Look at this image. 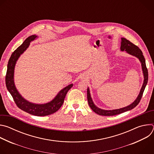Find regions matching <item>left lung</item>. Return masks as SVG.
<instances>
[{"label":"left lung","mask_w":154,"mask_h":154,"mask_svg":"<svg viewBox=\"0 0 154 154\" xmlns=\"http://www.w3.org/2000/svg\"><path fill=\"white\" fill-rule=\"evenodd\" d=\"M120 49H121V51H125L128 54L137 57L140 60V61L141 64V68H142L143 74V76H144L143 83L142 87L140 90L138 96H137V99L131 104H130L129 105H128L127 106L123 107V108L115 109H108H108H101V108L97 107L94 104V103L93 102V100L92 99L91 96L89 87H88L87 99H88V104H89L90 106L91 107V108L93 110V112H94L96 113H97L99 115H101V116H114V115H116L124 113L125 112L130 110V109L134 108L139 103V102L142 97V96H143V92L144 91L145 88L146 86V85L147 83L148 71H147V69L146 68V60L143 55L142 51L140 49V48L138 46H135L132 42H131L130 41H129L128 40H127V39H125L124 38H121Z\"/></svg>","instance_id":"1"}]
</instances>
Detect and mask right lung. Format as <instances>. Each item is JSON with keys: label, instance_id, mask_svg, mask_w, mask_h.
<instances>
[{"label": "right lung", "instance_id": "1", "mask_svg": "<svg viewBox=\"0 0 154 154\" xmlns=\"http://www.w3.org/2000/svg\"><path fill=\"white\" fill-rule=\"evenodd\" d=\"M33 35L28 37L22 45L11 54L7 65V71L5 77L7 88L12 96L17 106L28 113L38 116H45L55 113L60 109L64 102L68 91L71 88L73 84H69L60 90L57 96L50 102L46 103H35L24 99L17 91L14 83V74L16 62L20 56L29 47L31 41L38 38Z\"/></svg>", "mask_w": 154, "mask_h": 154}]
</instances>
